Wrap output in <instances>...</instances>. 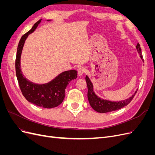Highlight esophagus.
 Here are the masks:
<instances>
[{
  "instance_id": "esophagus-1",
  "label": "esophagus",
  "mask_w": 155,
  "mask_h": 155,
  "mask_svg": "<svg viewBox=\"0 0 155 155\" xmlns=\"http://www.w3.org/2000/svg\"><path fill=\"white\" fill-rule=\"evenodd\" d=\"M85 68H79L78 70V76L79 77L82 76L84 74V73H85Z\"/></svg>"
}]
</instances>
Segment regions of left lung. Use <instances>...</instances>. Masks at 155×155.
Wrapping results in <instances>:
<instances>
[{
    "label": "left lung",
    "instance_id": "left-lung-1",
    "mask_svg": "<svg viewBox=\"0 0 155 155\" xmlns=\"http://www.w3.org/2000/svg\"><path fill=\"white\" fill-rule=\"evenodd\" d=\"M136 48H137L138 51V53L139 54L140 58L142 59V61H143V56L142 55L141 48H140L139 43L137 44V46H136ZM85 79L88 87L87 96L89 104H90L91 106L94 110L97 112H100V113H105V112L114 111L127 106L131 101H132L134 96L136 94V93H137L138 91L137 89L133 94L129 98H127V99L119 101H112L107 100L101 99L100 97L96 95L94 91L93 84L88 76H86Z\"/></svg>",
    "mask_w": 155,
    "mask_h": 155
}]
</instances>
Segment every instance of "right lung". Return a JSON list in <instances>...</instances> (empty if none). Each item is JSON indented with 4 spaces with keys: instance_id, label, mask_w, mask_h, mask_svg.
<instances>
[{
    "instance_id": "obj_1",
    "label": "right lung",
    "mask_w": 155,
    "mask_h": 155,
    "mask_svg": "<svg viewBox=\"0 0 155 155\" xmlns=\"http://www.w3.org/2000/svg\"><path fill=\"white\" fill-rule=\"evenodd\" d=\"M41 20L37 21L30 31L23 35L18 43L15 60L16 76L21 91L28 101L40 107L51 109L59 106L63 102L65 96V89L70 81L77 78L78 72L76 70L63 72L52 80L44 84L34 83L25 78L21 69L23 46L28 36L35 30Z\"/></svg>"
}]
</instances>
